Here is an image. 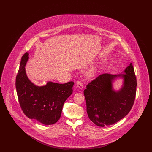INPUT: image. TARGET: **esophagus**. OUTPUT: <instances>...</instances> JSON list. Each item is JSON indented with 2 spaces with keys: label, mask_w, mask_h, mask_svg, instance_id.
I'll return each mask as SVG.
<instances>
[{
  "label": "esophagus",
  "mask_w": 152,
  "mask_h": 152,
  "mask_svg": "<svg viewBox=\"0 0 152 152\" xmlns=\"http://www.w3.org/2000/svg\"><path fill=\"white\" fill-rule=\"evenodd\" d=\"M76 86L78 87L80 89H82L83 88V84L82 82L79 81H77V83H76Z\"/></svg>",
  "instance_id": "obj_1"
}]
</instances>
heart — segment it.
Segmentation results:
<instances>
[{"instance_id": "obj_1", "label": "heart", "mask_w": 152, "mask_h": 152, "mask_svg": "<svg viewBox=\"0 0 152 152\" xmlns=\"http://www.w3.org/2000/svg\"><path fill=\"white\" fill-rule=\"evenodd\" d=\"M95 73H96V69H93L91 70V71L88 72V75L89 77H92V76L94 75V74H95Z\"/></svg>"}]
</instances>
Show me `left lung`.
I'll use <instances>...</instances> for the list:
<instances>
[{"label": "left lung", "instance_id": "8db88e82", "mask_svg": "<svg viewBox=\"0 0 152 152\" xmlns=\"http://www.w3.org/2000/svg\"><path fill=\"white\" fill-rule=\"evenodd\" d=\"M124 72L125 74L100 75L84 91L88 116L97 126L104 127L115 124L126 116L132 108L137 80L132 63ZM118 77L123 78L124 83L122 88L115 91L112 82Z\"/></svg>", "mask_w": 152, "mask_h": 152}]
</instances>
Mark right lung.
<instances>
[{"mask_svg": "<svg viewBox=\"0 0 152 152\" xmlns=\"http://www.w3.org/2000/svg\"><path fill=\"white\" fill-rule=\"evenodd\" d=\"M29 53L22 56L16 77V89L23 113L31 119L52 125L60 119L64 102L72 94L74 83L58 84L48 81L44 86L34 85L28 78L25 66Z\"/></svg>", "mask_w": 152, "mask_h": 152, "instance_id": "add662e5", "label": "right lung"}]
</instances>
